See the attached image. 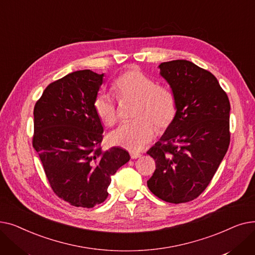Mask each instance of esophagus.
I'll list each match as a JSON object with an SVG mask.
<instances>
[{
  "label": "esophagus",
  "instance_id": "obj_1",
  "mask_svg": "<svg viewBox=\"0 0 255 255\" xmlns=\"http://www.w3.org/2000/svg\"><path fill=\"white\" fill-rule=\"evenodd\" d=\"M130 157L132 159H136V158H139L140 157V154L139 153H136V152H130Z\"/></svg>",
  "mask_w": 255,
  "mask_h": 255
}]
</instances>
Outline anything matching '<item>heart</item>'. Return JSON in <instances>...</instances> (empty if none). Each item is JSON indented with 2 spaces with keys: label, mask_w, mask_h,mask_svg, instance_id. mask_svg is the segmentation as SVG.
<instances>
[{
  "label": "heart",
  "mask_w": 255,
  "mask_h": 255,
  "mask_svg": "<svg viewBox=\"0 0 255 255\" xmlns=\"http://www.w3.org/2000/svg\"><path fill=\"white\" fill-rule=\"evenodd\" d=\"M120 98L136 99L133 117L135 120L126 122L114 130L110 141L131 152L144 149L159 130L166 129L177 115V99L173 92L160 86L156 80L139 69H131L120 75L114 84ZM94 110L106 126H113L119 119L115 99L104 92L98 93L93 102Z\"/></svg>",
  "instance_id": "heart-1"
}]
</instances>
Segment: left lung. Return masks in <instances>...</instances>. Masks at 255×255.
I'll use <instances>...</instances> for the list:
<instances>
[{"instance_id":"1","label":"left lung","mask_w":255,"mask_h":255,"mask_svg":"<svg viewBox=\"0 0 255 255\" xmlns=\"http://www.w3.org/2000/svg\"><path fill=\"white\" fill-rule=\"evenodd\" d=\"M177 99V115L159 141L146 152L156 169L149 189L170 204L202 194L217 171L231 141V105L210 71L186 60L159 65Z\"/></svg>"}]
</instances>
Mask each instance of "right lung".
<instances>
[{
  "instance_id": "add662e5",
  "label": "right lung",
  "mask_w": 255,
  "mask_h": 255,
  "mask_svg": "<svg viewBox=\"0 0 255 255\" xmlns=\"http://www.w3.org/2000/svg\"><path fill=\"white\" fill-rule=\"evenodd\" d=\"M103 74L79 70L49 84L34 107L33 146L52 191L74 207L93 208L109 196L112 176L129 153L102 151L103 127L93 102Z\"/></svg>"
}]
</instances>
